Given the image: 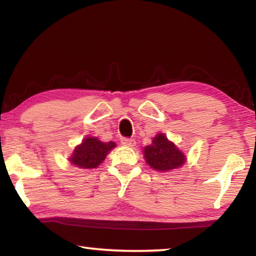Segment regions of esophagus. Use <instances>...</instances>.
<instances>
[{
    "label": "esophagus",
    "mask_w": 256,
    "mask_h": 256,
    "mask_svg": "<svg viewBox=\"0 0 256 256\" xmlns=\"http://www.w3.org/2000/svg\"><path fill=\"white\" fill-rule=\"evenodd\" d=\"M120 144L126 146H136V140H133V138H120Z\"/></svg>",
    "instance_id": "esophagus-1"
}]
</instances>
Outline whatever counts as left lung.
Returning <instances> with one entry per match:
<instances>
[{
	"label": "left lung",
	"instance_id": "8db88e82",
	"mask_svg": "<svg viewBox=\"0 0 256 256\" xmlns=\"http://www.w3.org/2000/svg\"><path fill=\"white\" fill-rule=\"evenodd\" d=\"M146 162L158 172H168L183 166L185 154L167 138L164 133H158L152 144L144 148Z\"/></svg>",
	"mask_w": 256,
	"mask_h": 256
}]
</instances>
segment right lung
Returning <instances> with one entry per match:
<instances>
[{
    "mask_svg": "<svg viewBox=\"0 0 256 256\" xmlns=\"http://www.w3.org/2000/svg\"><path fill=\"white\" fill-rule=\"evenodd\" d=\"M115 146L116 144L112 141L102 142L94 136H88L82 141L81 144L76 146L70 162L76 167L84 170L97 168Z\"/></svg>",
    "mask_w": 256,
    "mask_h": 256,
    "instance_id": "1",
    "label": "right lung"
}]
</instances>
